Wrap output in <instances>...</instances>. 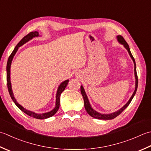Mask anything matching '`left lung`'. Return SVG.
I'll list each match as a JSON object with an SVG mask.
<instances>
[{
    "label": "left lung",
    "mask_w": 151,
    "mask_h": 151,
    "mask_svg": "<svg viewBox=\"0 0 151 151\" xmlns=\"http://www.w3.org/2000/svg\"><path fill=\"white\" fill-rule=\"evenodd\" d=\"M116 39H117V41L120 43V44H122L124 47L126 48L128 52L129 55L131 57V58L133 60L134 64V75H135V79H136V87H135V90L134 92L132 94V96L130 97V99L128 101V102L125 104V105L122 107L121 109L119 110L116 111L115 112H113L111 113H109V114H102V113H98L96 111H95L93 107H91V105L90 104V102H89V100L88 99V97L86 94V93L85 91V89L83 87L82 85H81V93L82 94L83 97V100H84V106H85V108L87 111V112L88 113V114L89 115H91V116H93V118L97 119H101V120H111L113 119L115 117H116L118 115H119L121 113L124 111L127 107L128 106L129 104L131 102L132 100L133 99L134 96H135V94L136 93L137 91V85H138V79H137V72H136V61H135V59L134 57L132 56V55L130 52V47H129L128 44L127 43V42L125 41V40L123 38V37L121 35H118L116 36Z\"/></svg>",
    "instance_id": "1"
}]
</instances>
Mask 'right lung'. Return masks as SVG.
Returning a JSON list of instances; mask_svg holds the SVG:
<instances>
[{"instance_id":"add662e5","label":"right lung","mask_w":151,"mask_h":151,"mask_svg":"<svg viewBox=\"0 0 151 151\" xmlns=\"http://www.w3.org/2000/svg\"><path fill=\"white\" fill-rule=\"evenodd\" d=\"M38 36H40L38 32L35 31V32H30L27 36L23 37V38L21 40L19 43H18L16 46H15L14 51H12V53L10 55V57H9L8 60L7 66H6V74H7L6 79H7V85H8V89L9 93H10V95L12 100H13V101L15 103V105L17 106L18 108H19L23 112L26 113L27 115L32 116V117H33V118L38 119H45L50 118V117H51V116H53L55 113L57 112V111H58V108H59V106H60V94L64 91L65 88L66 87L68 83L69 82V80L68 79L65 80L64 81L61 83L60 85L58 87L57 94H56V102H55V107H54V109L50 111L47 112V113H36L35 112L31 111L26 109L25 108H24L22 106H21L20 104L17 102L16 99H15L14 97L13 91H12V84H11V81H10L11 64L12 62V60H13L14 55H15V53H17L18 49H19V47H20L21 46H22L23 44H25V43L28 42L30 40H32L33 38H35V37H38Z\"/></svg>"}]
</instances>
